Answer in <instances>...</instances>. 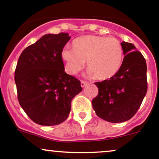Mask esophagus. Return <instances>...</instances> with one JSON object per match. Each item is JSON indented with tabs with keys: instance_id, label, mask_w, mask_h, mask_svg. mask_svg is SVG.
<instances>
[{
	"instance_id": "esophagus-1",
	"label": "esophagus",
	"mask_w": 159,
	"mask_h": 159,
	"mask_svg": "<svg viewBox=\"0 0 159 159\" xmlns=\"http://www.w3.org/2000/svg\"><path fill=\"white\" fill-rule=\"evenodd\" d=\"M88 82H87V81H81V87H82V88H84V86H86L87 84H88Z\"/></svg>"
}]
</instances>
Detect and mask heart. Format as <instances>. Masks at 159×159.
I'll return each instance as SVG.
<instances>
[{
  "label": "heart",
  "mask_w": 159,
  "mask_h": 159,
  "mask_svg": "<svg viewBox=\"0 0 159 159\" xmlns=\"http://www.w3.org/2000/svg\"><path fill=\"white\" fill-rule=\"evenodd\" d=\"M66 70L76 74L83 69L85 61L88 68L98 79L110 78L119 70L123 50L118 40L103 36H82L73 41V49L65 48L62 51Z\"/></svg>",
  "instance_id": "1"
}]
</instances>
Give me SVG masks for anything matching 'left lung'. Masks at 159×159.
<instances>
[{
    "mask_svg": "<svg viewBox=\"0 0 159 159\" xmlns=\"http://www.w3.org/2000/svg\"><path fill=\"white\" fill-rule=\"evenodd\" d=\"M125 54L119 70L109 79L96 82L98 95L92 100L97 116L106 121H128L137 113L147 92L146 60L131 43H121Z\"/></svg>",
    "mask_w": 159,
    "mask_h": 159,
    "instance_id": "1",
    "label": "left lung"
}]
</instances>
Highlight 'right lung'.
<instances>
[{
  "mask_svg": "<svg viewBox=\"0 0 159 159\" xmlns=\"http://www.w3.org/2000/svg\"><path fill=\"white\" fill-rule=\"evenodd\" d=\"M69 34H45L21 53L15 70L21 107L36 124L60 125L69 117L71 102L82 90L81 81L66 74L62 51Z\"/></svg>",
  "mask_w": 159,
  "mask_h": 159,
  "instance_id": "obj_1",
  "label": "right lung"
}]
</instances>
